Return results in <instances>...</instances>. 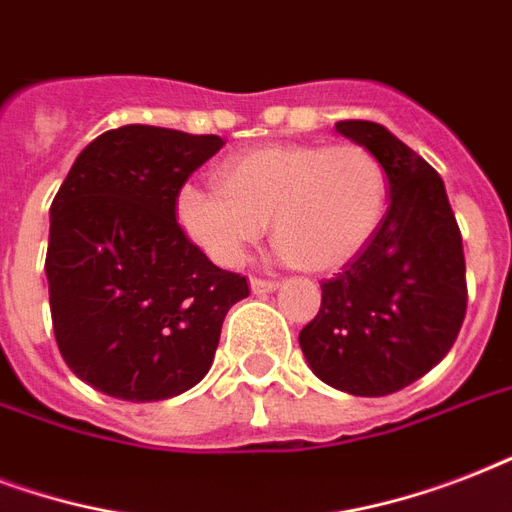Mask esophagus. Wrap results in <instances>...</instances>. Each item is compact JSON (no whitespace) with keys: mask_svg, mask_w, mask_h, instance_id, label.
Wrapping results in <instances>:
<instances>
[{"mask_svg":"<svg viewBox=\"0 0 512 512\" xmlns=\"http://www.w3.org/2000/svg\"><path fill=\"white\" fill-rule=\"evenodd\" d=\"M249 287H252V292H255V295H265V292H273V289L279 287V281L257 279V276H252V279H249Z\"/></svg>","mask_w":512,"mask_h":512,"instance_id":"1","label":"esophagus"}]
</instances>
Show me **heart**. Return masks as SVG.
<instances>
[{
  "mask_svg": "<svg viewBox=\"0 0 512 512\" xmlns=\"http://www.w3.org/2000/svg\"><path fill=\"white\" fill-rule=\"evenodd\" d=\"M220 188L185 185L177 223L223 268H236L271 223L281 257L337 271L374 239L388 207L380 159L358 143H279L228 159Z\"/></svg>",
  "mask_w": 512,
  "mask_h": 512,
  "instance_id": "heart-1",
  "label": "heart"
}]
</instances>
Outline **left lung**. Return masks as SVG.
Instances as JSON below:
<instances>
[{
  "label": "left lung",
  "mask_w": 512,
  "mask_h": 512,
  "mask_svg": "<svg viewBox=\"0 0 512 512\" xmlns=\"http://www.w3.org/2000/svg\"><path fill=\"white\" fill-rule=\"evenodd\" d=\"M335 130L380 159L390 204L374 239L335 279L300 332L316 377L353 396H388L449 353L468 311L460 225L444 180L382 124Z\"/></svg>",
  "instance_id": "left-lung-1"
}]
</instances>
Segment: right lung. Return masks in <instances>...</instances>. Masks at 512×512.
Listing matches in <instances>:
<instances>
[{
	"mask_svg": "<svg viewBox=\"0 0 512 512\" xmlns=\"http://www.w3.org/2000/svg\"><path fill=\"white\" fill-rule=\"evenodd\" d=\"M217 135L127 124L82 154L50 207L47 284L60 356L124 401L180 396L209 372L247 276L217 268L177 223V193Z\"/></svg>",
	"mask_w": 512,
	"mask_h": 512,
	"instance_id": "1",
	"label": "right lung"
}]
</instances>
